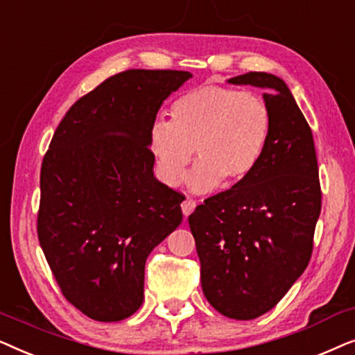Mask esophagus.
<instances>
[{"instance_id":"obj_1","label":"esophagus","mask_w":355,"mask_h":355,"mask_svg":"<svg viewBox=\"0 0 355 355\" xmlns=\"http://www.w3.org/2000/svg\"><path fill=\"white\" fill-rule=\"evenodd\" d=\"M196 207H197V202L193 200V198H186V200H184L182 203H181V208H182V213H184V216H189L191 215V213L196 210Z\"/></svg>"}]
</instances>
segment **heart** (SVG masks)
Instances as JSON below:
<instances>
[{"label": "heart", "instance_id": "1", "mask_svg": "<svg viewBox=\"0 0 355 355\" xmlns=\"http://www.w3.org/2000/svg\"><path fill=\"white\" fill-rule=\"evenodd\" d=\"M273 116L259 94L223 85H200L173 101L171 121L157 119L150 129L159 178L168 186L182 181L193 150L198 163L187 176L196 192L225 181L244 182L268 147Z\"/></svg>", "mask_w": 355, "mask_h": 355}]
</instances>
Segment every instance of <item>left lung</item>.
Listing matches in <instances>:
<instances>
[{"instance_id": "8db88e82", "label": "left lung", "mask_w": 355, "mask_h": 355, "mask_svg": "<svg viewBox=\"0 0 355 355\" xmlns=\"http://www.w3.org/2000/svg\"><path fill=\"white\" fill-rule=\"evenodd\" d=\"M227 82L268 90L270 142L254 174L208 197L189 226L208 302L225 317L252 320L273 309L307 268L322 189L312 129L288 85L266 72Z\"/></svg>"}]
</instances>
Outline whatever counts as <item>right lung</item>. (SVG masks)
I'll return each mask as SVG.
<instances>
[{"mask_svg":"<svg viewBox=\"0 0 355 355\" xmlns=\"http://www.w3.org/2000/svg\"><path fill=\"white\" fill-rule=\"evenodd\" d=\"M192 74L129 69L71 106L40 171L37 232L61 293L96 322L144 302L145 261L182 221L181 192L153 176L150 129Z\"/></svg>","mask_w":355,"mask_h":355,"instance_id":"obj_1","label":"right lung"}]
</instances>
